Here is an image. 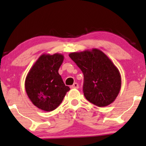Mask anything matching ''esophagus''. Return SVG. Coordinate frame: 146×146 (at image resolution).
I'll return each instance as SVG.
<instances>
[{
	"label": "esophagus",
	"mask_w": 146,
	"mask_h": 146,
	"mask_svg": "<svg viewBox=\"0 0 146 146\" xmlns=\"http://www.w3.org/2000/svg\"><path fill=\"white\" fill-rule=\"evenodd\" d=\"M71 88H72L78 89L79 88V86H78V83L75 82V83H74V84L72 86Z\"/></svg>",
	"instance_id": "34e87169"
}]
</instances>
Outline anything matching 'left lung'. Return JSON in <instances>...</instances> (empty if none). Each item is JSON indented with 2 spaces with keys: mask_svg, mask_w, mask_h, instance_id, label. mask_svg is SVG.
<instances>
[{
  "mask_svg": "<svg viewBox=\"0 0 146 146\" xmlns=\"http://www.w3.org/2000/svg\"><path fill=\"white\" fill-rule=\"evenodd\" d=\"M84 74L83 92L86 98L98 107L115 101L121 86L119 70L100 50L92 48L69 54Z\"/></svg>",
  "mask_w": 146,
  "mask_h": 146,
  "instance_id": "obj_1",
  "label": "left lung"
}]
</instances>
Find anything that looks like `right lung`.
<instances>
[{
	"mask_svg": "<svg viewBox=\"0 0 146 146\" xmlns=\"http://www.w3.org/2000/svg\"><path fill=\"white\" fill-rule=\"evenodd\" d=\"M63 60L62 54H43L27 74L26 92L33 104L42 110H55L70 90L58 73Z\"/></svg>",
	"mask_w": 146,
	"mask_h": 146,
	"instance_id": "1",
	"label": "right lung"
}]
</instances>
